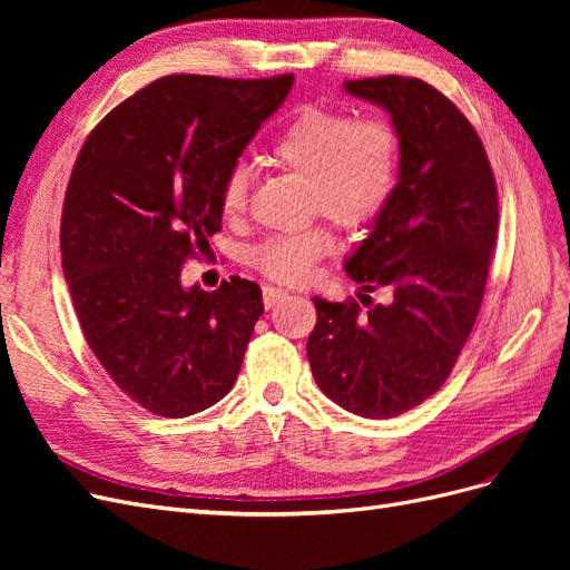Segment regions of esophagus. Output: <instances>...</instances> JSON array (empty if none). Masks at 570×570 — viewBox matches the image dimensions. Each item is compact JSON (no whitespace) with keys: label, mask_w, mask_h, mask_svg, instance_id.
I'll return each mask as SVG.
<instances>
[{"label":"esophagus","mask_w":570,"mask_h":570,"mask_svg":"<svg viewBox=\"0 0 570 570\" xmlns=\"http://www.w3.org/2000/svg\"><path fill=\"white\" fill-rule=\"evenodd\" d=\"M285 297H287V289H283V287H271V285L264 287V306L266 308H273L275 304H281Z\"/></svg>","instance_id":"34e87169"}]
</instances>
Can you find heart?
Returning a JSON list of instances; mask_svg holds the SVG:
<instances>
[{
    "instance_id": "obj_1",
    "label": "heart",
    "mask_w": 570,
    "mask_h": 570,
    "mask_svg": "<svg viewBox=\"0 0 570 570\" xmlns=\"http://www.w3.org/2000/svg\"><path fill=\"white\" fill-rule=\"evenodd\" d=\"M268 159L308 180V202L337 226L358 228L387 204L400 174V135L385 118L325 107H304L271 145ZM220 212L237 218L247 206V170L235 166L223 178ZM323 226L264 239L252 252V264L271 281L302 285L314 278L318 258L333 249Z\"/></svg>"
}]
</instances>
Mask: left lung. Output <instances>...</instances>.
Instances as JSON below:
<instances>
[{
    "instance_id": "left-lung-1",
    "label": "left lung",
    "mask_w": 570,
    "mask_h": 570,
    "mask_svg": "<svg viewBox=\"0 0 570 570\" xmlns=\"http://www.w3.org/2000/svg\"><path fill=\"white\" fill-rule=\"evenodd\" d=\"M344 90L390 114L400 176L344 262L358 302L314 297L306 354L337 406L394 419L444 385L473 331L497 239V185L469 118L433 85L383 76L347 80ZM381 286L391 297L373 303Z\"/></svg>"
}]
</instances>
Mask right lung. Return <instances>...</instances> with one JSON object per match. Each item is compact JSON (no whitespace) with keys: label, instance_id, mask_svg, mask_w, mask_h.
I'll return each instance as SVG.
<instances>
[{"label":"right lung","instance_id":"add662e5","mask_svg":"<svg viewBox=\"0 0 570 570\" xmlns=\"http://www.w3.org/2000/svg\"><path fill=\"white\" fill-rule=\"evenodd\" d=\"M295 76H166L85 140L61 214V266L82 335L132 402L185 419L226 396L243 366L262 287H183L187 258L220 230L218 193Z\"/></svg>","mask_w":570,"mask_h":570}]
</instances>
